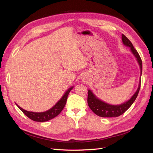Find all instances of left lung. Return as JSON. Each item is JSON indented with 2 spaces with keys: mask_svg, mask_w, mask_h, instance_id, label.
<instances>
[{
  "mask_svg": "<svg viewBox=\"0 0 153 153\" xmlns=\"http://www.w3.org/2000/svg\"><path fill=\"white\" fill-rule=\"evenodd\" d=\"M122 42L124 45L127 47H130L131 53L134 54L137 59L139 66L141 69V76L142 74V60L139 56L137 51L135 49V48L133 46L131 41L127 38L124 35H122ZM141 87V80L139 82V85L137 90L134 95L131 97V98L128 101L119 105H111L109 104H107L105 102L100 100L99 99L97 98L95 95L92 93L91 90L88 91V97H87V103L89 108L91 109L92 111L97 114V116L100 117H107V118H111V117H118L122 114L124 113L129 107L131 106L133 103L134 102L135 100L137 98L138 93Z\"/></svg>",
  "mask_w": 153,
  "mask_h": 153,
  "instance_id": "obj_1",
  "label": "left lung"
}]
</instances>
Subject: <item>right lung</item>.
Listing matches in <instances>:
<instances>
[{
  "label": "right lung",
  "mask_w": 153,
  "mask_h": 153,
  "mask_svg": "<svg viewBox=\"0 0 153 153\" xmlns=\"http://www.w3.org/2000/svg\"><path fill=\"white\" fill-rule=\"evenodd\" d=\"M73 87H70V88L64 93L63 97H62L59 101H58L53 108H51V109L43 112H34L27 111V110L22 108L20 106H19L17 105V104H16V105L18 106V108L22 110L25 115H26L29 118L33 120V121L40 122H47L57 116L61 112L62 110H63L65 105H66L68 94L70 92V91L73 89Z\"/></svg>",
  "instance_id": "right-lung-1"
}]
</instances>
